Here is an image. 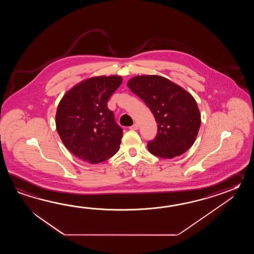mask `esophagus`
<instances>
[{
    "label": "esophagus",
    "mask_w": 254,
    "mask_h": 254,
    "mask_svg": "<svg viewBox=\"0 0 254 254\" xmlns=\"http://www.w3.org/2000/svg\"><path fill=\"white\" fill-rule=\"evenodd\" d=\"M139 129V125H137V124H134L132 126L129 127V129H134V130H136V129Z\"/></svg>",
    "instance_id": "1"
}]
</instances>
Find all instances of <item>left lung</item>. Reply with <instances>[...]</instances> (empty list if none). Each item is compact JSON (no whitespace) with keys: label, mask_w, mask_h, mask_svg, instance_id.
I'll return each mask as SVG.
<instances>
[{"label":"left lung","mask_w":254,"mask_h":254,"mask_svg":"<svg viewBox=\"0 0 254 254\" xmlns=\"http://www.w3.org/2000/svg\"><path fill=\"white\" fill-rule=\"evenodd\" d=\"M127 85L151 110L158 124L154 140L147 144L155 156H180L194 143L200 126V114L191 94L159 75L135 76Z\"/></svg>","instance_id":"left-lung-1"}]
</instances>
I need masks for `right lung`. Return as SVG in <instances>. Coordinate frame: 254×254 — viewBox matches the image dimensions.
<instances>
[{
  "instance_id": "add662e5",
  "label": "right lung",
  "mask_w": 254,
  "mask_h": 254,
  "mask_svg": "<svg viewBox=\"0 0 254 254\" xmlns=\"http://www.w3.org/2000/svg\"><path fill=\"white\" fill-rule=\"evenodd\" d=\"M121 76H97L78 83L60 102L55 124L69 151L84 162L97 164L119 150L123 129L107 107L121 83Z\"/></svg>"
}]
</instances>
